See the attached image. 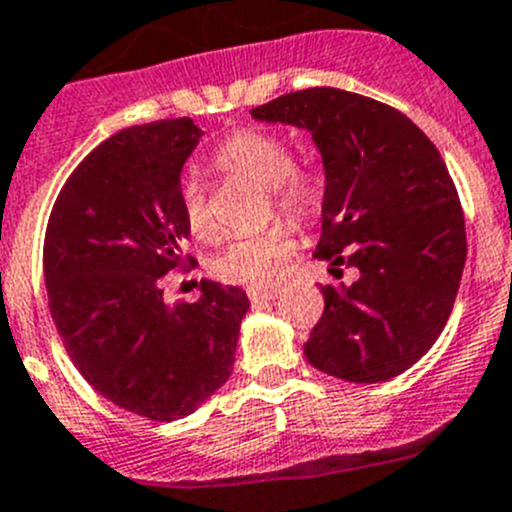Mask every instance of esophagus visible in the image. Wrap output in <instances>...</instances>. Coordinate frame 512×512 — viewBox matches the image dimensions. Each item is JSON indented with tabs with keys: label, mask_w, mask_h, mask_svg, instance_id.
<instances>
[{
	"label": "esophagus",
	"mask_w": 512,
	"mask_h": 512,
	"mask_svg": "<svg viewBox=\"0 0 512 512\" xmlns=\"http://www.w3.org/2000/svg\"><path fill=\"white\" fill-rule=\"evenodd\" d=\"M279 296V289H266V286H251L248 289V299L253 304H261V301H274Z\"/></svg>",
	"instance_id": "esophagus-1"
}]
</instances>
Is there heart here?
<instances>
[{
    "label": "heart",
    "mask_w": 512,
    "mask_h": 512,
    "mask_svg": "<svg viewBox=\"0 0 512 512\" xmlns=\"http://www.w3.org/2000/svg\"><path fill=\"white\" fill-rule=\"evenodd\" d=\"M218 168L241 175L269 188L281 211L294 218H306L321 201V175L309 165H294V153L279 133L243 128L228 135L213 155ZM180 213L188 231L198 241L218 236L216 221L208 208L206 191L196 178L180 186ZM294 251V236L286 223H271L256 233L236 236L211 259V274L226 284L266 286L274 284Z\"/></svg>",
    "instance_id": "heart-1"
}]
</instances>
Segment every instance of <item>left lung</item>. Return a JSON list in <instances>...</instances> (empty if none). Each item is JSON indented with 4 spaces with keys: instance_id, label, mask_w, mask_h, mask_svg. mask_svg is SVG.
<instances>
[{
    "instance_id": "obj_1",
    "label": "left lung",
    "mask_w": 512,
    "mask_h": 512,
    "mask_svg": "<svg viewBox=\"0 0 512 512\" xmlns=\"http://www.w3.org/2000/svg\"><path fill=\"white\" fill-rule=\"evenodd\" d=\"M251 115L311 133L326 175L314 256L359 271L349 286H321L306 359L357 384L397 377L445 329L467 256L440 150L399 110L337 87L289 92Z\"/></svg>"
}]
</instances>
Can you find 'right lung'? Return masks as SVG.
<instances>
[{
    "instance_id": "obj_1",
    "label": "right lung",
    "mask_w": 512,
    "mask_h": 512,
    "mask_svg": "<svg viewBox=\"0 0 512 512\" xmlns=\"http://www.w3.org/2000/svg\"><path fill=\"white\" fill-rule=\"evenodd\" d=\"M191 118L133 125L67 178L45 233L52 321L72 364L113 405L180 420L226 384L246 291L201 281V299L168 306L163 279L196 264L180 243V170L201 140Z\"/></svg>"
}]
</instances>
